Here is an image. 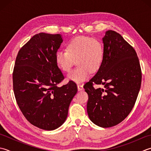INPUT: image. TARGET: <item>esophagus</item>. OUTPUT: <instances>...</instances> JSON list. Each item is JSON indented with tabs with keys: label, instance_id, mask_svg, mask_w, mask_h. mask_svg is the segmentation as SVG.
<instances>
[{
	"label": "esophagus",
	"instance_id": "1",
	"mask_svg": "<svg viewBox=\"0 0 151 151\" xmlns=\"http://www.w3.org/2000/svg\"><path fill=\"white\" fill-rule=\"evenodd\" d=\"M77 87H78V90H84L83 85H82V84H77Z\"/></svg>",
	"mask_w": 151,
	"mask_h": 151
}]
</instances>
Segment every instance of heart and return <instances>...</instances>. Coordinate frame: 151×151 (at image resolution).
<instances>
[{
  "mask_svg": "<svg viewBox=\"0 0 151 151\" xmlns=\"http://www.w3.org/2000/svg\"><path fill=\"white\" fill-rule=\"evenodd\" d=\"M105 48L101 40L89 36L73 38L66 44V51L58 50L55 60L64 72H69L75 62L78 67L67 75V79L76 83L83 82L101 66Z\"/></svg>",
  "mask_w": 151,
  "mask_h": 151,
  "instance_id": "b5f03b06",
  "label": "heart"
}]
</instances>
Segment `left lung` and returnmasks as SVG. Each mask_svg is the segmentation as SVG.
Instances as JSON below:
<instances>
[{
	"mask_svg": "<svg viewBox=\"0 0 151 151\" xmlns=\"http://www.w3.org/2000/svg\"><path fill=\"white\" fill-rule=\"evenodd\" d=\"M103 42L104 60L84 88L88 95L90 119L102 128H110L130 113L140 90L142 73L136 52L119 33L107 31ZM94 84L104 87L96 89Z\"/></svg>",
	"mask_w": 151,
	"mask_h": 151,
	"instance_id": "8db88e82",
	"label": "left lung"
}]
</instances>
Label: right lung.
Returning a JSON list of instances; mask_svg holds the SVG:
<instances>
[{"mask_svg":"<svg viewBox=\"0 0 151 151\" xmlns=\"http://www.w3.org/2000/svg\"><path fill=\"white\" fill-rule=\"evenodd\" d=\"M62 41L60 34L34 35L19 50L14 67L13 90L18 107L31 124L45 130L63 124L77 92L72 81L58 86L64 79L55 60Z\"/></svg>","mask_w":151,"mask_h":151,"instance_id":"1","label":"right lung"}]
</instances>
